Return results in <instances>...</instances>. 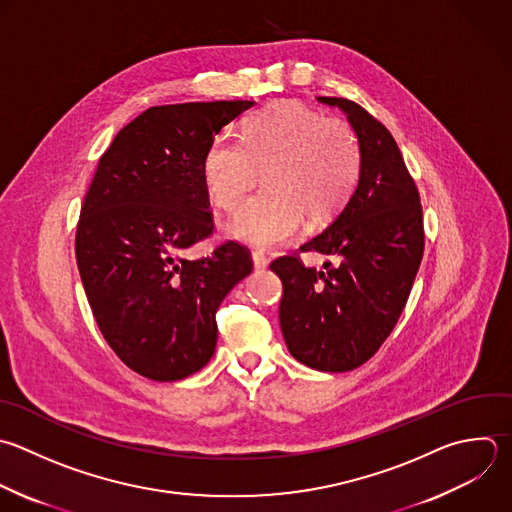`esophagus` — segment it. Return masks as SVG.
Listing matches in <instances>:
<instances>
[{
    "label": "esophagus",
    "mask_w": 512,
    "mask_h": 512,
    "mask_svg": "<svg viewBox=\"0 0 512 512\" xmlns=\"http://www.w3.org/2000/svg\"><path fill=\"white\" fill-rule=\"evenodd\" d=\"M252 262H254V270H264L268 266V258L260 250L252 252Z\"/></svg>",
    "instance_id": "obj_1"
}]
</instances>
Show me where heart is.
<instances>
[{
	"mask_svg": "<svg viewBox=\"0 0 512 512\" xmlns=\"http://www.w3.org/2000/svg\"><path fill=\"white\" fill-rule=\"evenodd\" d=\"M360 164V142L348 122L282 100L252 114L240 140L214 138L202 158V178L212 202L234 214L265 172L269 190L228 230L246 244L270 248L290 240L304 218L312 226L330 222L352 196Z\"/></svg>",
	"mask_w": 512,
	"mask_h": 512,
	"instance_id": "heart-1",
	"label": "heart"
}]
</instances>
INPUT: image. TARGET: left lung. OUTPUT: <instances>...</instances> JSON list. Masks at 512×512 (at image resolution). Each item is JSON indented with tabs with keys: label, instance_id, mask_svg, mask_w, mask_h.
<instances>
[{
	"label": "left lung",
	"instance_id": "left-lung-1",
	"mask_svg": "<svg viewBox=\"0 0 512 512\" xmlns=\"http://www.w3.org/2000/svg\"><path fill=\"white\" fill-rule=\"evenodd\" d=\"M318 102L340 108L358 136V184L330 226L300 248L328 256L322 270L298 256L270 268L284 286L280 328L290 354L322 372H348L376 354L406 306L424 252L422 206L392 134L350 100Z\"/></svg>",
	"mask_w": 512,
	"mask_h": 512
}]
</instances>
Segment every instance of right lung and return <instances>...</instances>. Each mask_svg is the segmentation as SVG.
Instances as JSON below:
<instances>
[{
	"mask_svg": "<svg viewBox=\"0 0 512 512\" xmlns=\"http://www.w3.org/2000/svg\"><path fill=\"white\" fill-rule=\"evenodd\" d=\"M254 102L154 106L124 126L100 158L76 232V260L94 318L134 372L182 380L216 350V310L252 272L238 242L184 252L214 230L202 158Z\"/></svg>",
	"mask_w": 512,
	"mask_h": 512,
	"instance_id": "1",
	"label": "right lung"
}]
</instances>
